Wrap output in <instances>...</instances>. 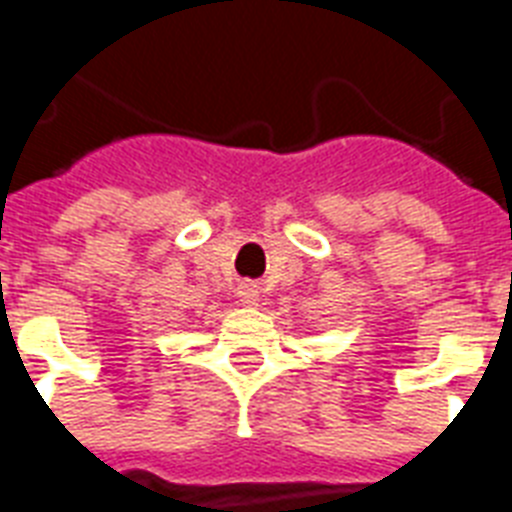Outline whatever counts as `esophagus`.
Returning <instances> with one entry per match:
<instances>
[{"label": "esophagus", "mask_w": 512, "mask_h": 512, "mask_svg": "<svg viewBox=\"0 0 512 512\" xmlns=\"http://www.w3.org/2000/svg\"><path fill=\"white\" fill-rule=\"evenodd\" d=\"M239 297H241V303H244V305L260 303V295H257L255 284H244V287H239Z\"/></svg>", "instance_id": "obj_1"}]
</instances>
